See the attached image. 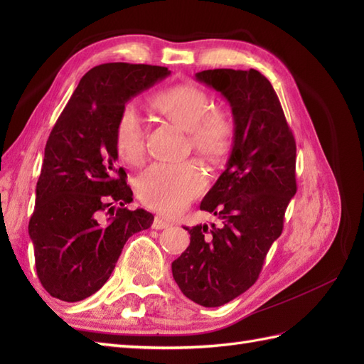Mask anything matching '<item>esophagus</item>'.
Wrapping results in <instances>:
<instances>
[{"mask_svg": "<svg viewBox=\"0 0 364 364\" xmlns=\"http://www.w3.org/2000/svg\"><path fill=\"white\" fill-rule=\"evenodd\" d=\"M168 227H172V222H170V220L162 219L161 215H156V218H154V220H153V228L154 230H162V228H168Z\"/></svg>", "mask_w": 364, "mask_h": 364, "instance_id": "obj_1", "label": "esophagus"}]
</instances>
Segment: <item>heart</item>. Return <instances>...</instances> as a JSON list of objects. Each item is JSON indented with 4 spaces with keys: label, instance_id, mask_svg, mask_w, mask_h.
Masks as SVG:
<instances>
[{
    "label": "heart",
    "instance_id": "heart-1",
    "mask_svg": "<svg viewBox=\"0 0 364 364\" xmlns=\"http://www.w3.org/2000/svg\"><path fill=\"white\" fill-rule=\"evenodd\" d=\"M151 105L175 125L188 131L196 153L205 159H219L230 149L233 122L222 109H211V97L192 84L161 90ZM115 146L129 164L142 159L145 150V123L139 107L127 103L115 123ZM206 186V178L197 162H154L137 180V192L144 203L164 214H176Z\"/></svg>",
    "mask_w": 364,
    "mask_h": 364
}]
</instances>
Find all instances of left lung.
Listing matches in <instances>:
<instances>
[{"label":"left lung","mask_w":364,"mask_h":364,"mask_svg":"<svg viewBox=\"0 0 364 364\" xmlns=\"http://www.w3.org/2000/svg\"><path fill=\"white\" fill-rule=\"evenodd\" d=\"M196 80L225 97L235 122L227 168L200 210L220 225L184 227L191 244L172 262L181 292L196 304H228L258 280L296 196V141L272 84L258 70L215 68Z\"/></svg>","instance_id":"1"}]
</instances>
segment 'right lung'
<instances>
[{
	"mask_svg": "<svg viewBox=\"0 0 364 364\" xmlns=\"http://www.w3.org/2000/svg\"><path fill=\"white\" fill-rule=\"evenodd\" d=\"M168 75L159 65H97L59 115L45 145L28 227L37 277L50 296L80 301L95 294L128 237L151 227V213L127 208L133 191L117 166L114 134L122 107Z\"/></svg>",
	"mask_w": 364,
	"mask_h": 364,
	"instance_id": "right-lung-1",
	"label": "right lung"
}]
</instances>
